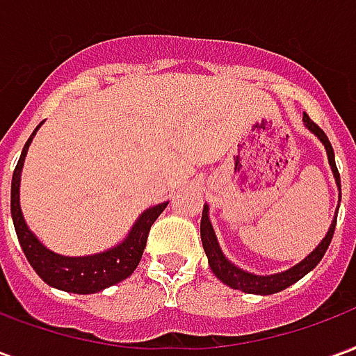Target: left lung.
Listing matches in <instances>:
<instances>
[{"mask_svg": "<svg viewBox=\"0 0 356 356\" xmlns=\"http://www.w3.org/2000/svg\"><path fill=\"white\" fill-rule=\"evenodd\" d=\"M303 120H305L307 127H309V129H311V131H313L314 135L322 140V143H324V147H326V150H328L330 165H332V171H334V175H336L337 186H339V191H341V179H339V171H337L332 143H330L328 137H326V133L322 131L321 127L314 124L313 120L307 116L305 112H303ZM336 223H337V216L336 219H334L332 227H330L326 238L322 240L313 254L307 255L303 261L298 263L296 267H291L290 270H286V273H278V275H270V276L250 275V273H244V270H240L238 267H234L229 259H225L223 252L219 250V244H217L216 232H213V229H211V223H209V219H208V208H204V213H202L200 234H202V244H204V250H206V255H208V259H209V267H211V270L216 273V276L221 280V282H225L227 286H231V288H234V290L246 291V293L268 296V293H276V291H282L286 290V288H290L291 284L298 282L299 278H303L309 270H313V268L321 263V259L324 257V254H326V250H328L330 242H332V238H334Z\"/></svg>", "mask_w": 356, "mask_h": 356, "instance_id": "obj_1", "label": "left lung"}]
</instances>
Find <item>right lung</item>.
I'll use <instances>...</instances> for the list:
<instances>
[{
	"label": "right lung",
	"instance_id": "obj_1",
	"mask_svg": "<svg viewBox=\"0 0 356 356\" xmlns=\"http://www.w3.org/2000/svg\"><path fill=\"white\" fill-rule=\"evenodd\" d=\"M38 127L34 129V133L38 131ZM34 133L30 135V139L26 140V145L22 148L19 163L13 171L11 183L13 223H15V231H17V236H19V242L26 259L34 267L35 273L42 276L43 282H47L58 290L72 291V293H97V291L104 290L108 286H114V284L125 280L139 265L145 246H147L150 227L154 225L158 216L165 209L168 202L147 209L139 217V221L133 225L129 236L120 246L112 248L108 252L88 255V257H65V255L53 254L47 248H43L34 234L28 231L19 204L20 170H22L28 145L34 137Z\"/></svg>",
	"mask_w": 356,
	"mask_h": 356
}]
</instances>
